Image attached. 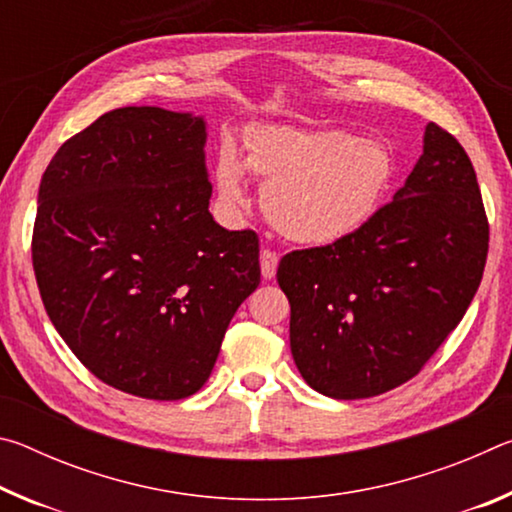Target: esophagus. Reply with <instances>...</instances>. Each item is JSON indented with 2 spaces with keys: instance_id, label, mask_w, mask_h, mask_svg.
Here are the masks:
<instances>
[{
  "instance_id": "esophagus-1",
  "label": "esophagus",
  "mask_w": 512,
  "mask_h": 512,
  "mask_svg": "<svg viewBox=\"0 0 512 512\" xmlns=\"http://www.w3.org/2000/svg\"><path fill=\"white\" fill-rule=\"evenodd\" d=\"M277 264H280V257H277L273 250L264 248L262 255H259V266H262L264 280H273L275 273H277Z\"/></svg>"
}]
</instances>
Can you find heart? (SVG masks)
Instances as JSON below:
<instances>
[{"mask_svg": "<svg viewBox=\"0 0 512 512\" xmlns=\"http://www.w3.org/2000/svg\"><path fill=\"white\" fill-rule=\"evenodd\" d=\"M246 171L266 183L264 212L284 239L323 248L370 225L395 176L386 144L341 128L259 126L246 160L225 142L216 160L219 198L230 210L248 203Z\"/></svg>", "mask_w": 512, "mask_h": 512, "instance_id": "heart-1", "label": "heart"}]
</instances>
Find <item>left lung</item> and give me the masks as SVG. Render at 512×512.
Wrapping results in <instances>:
<instances>
[{"mask_svg": "<svg viewBox=\"0 0 512 512\" xmlns=\"http://www.w3.org/2000/svg\"><path fill=\"white\" fill-rule=\"evenodd\" d=\"M488 232L465 149L427 124L420 160L370 225L277 266L302 379L334 400H363L418 375L479 289Z\"/></svg>", "mask_w": 512, "mask_h": 512, "instance_id": "left-lung-1", "label": "left lung"}]
</instances>
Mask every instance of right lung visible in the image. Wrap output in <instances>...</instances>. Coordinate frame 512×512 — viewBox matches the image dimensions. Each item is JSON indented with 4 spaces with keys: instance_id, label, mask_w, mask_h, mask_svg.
<instances>
[{
    "instance_id": "right-lung-1",
    "label": "right lung",
    "mask_w": 512,
    "mask_h": 512,
    "mask_svg": "<svg viewBox=\"0 0 512 512\" xmlns=\"http://www.w3.org/2000/svg\"><path fill=\"white\" fill-rule=\"evenodd\" d=\"M207 124L128 106L69 137L40 180L33 271L47 316L103 384L183 400L259 284L253 230L210 214Z\"/></svg>"
}]
</instances>
